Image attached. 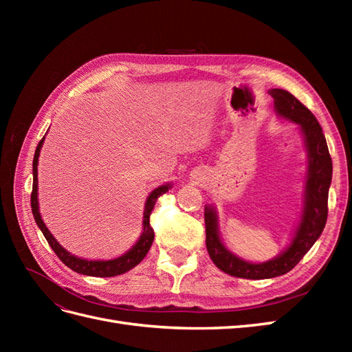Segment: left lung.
I'll return each mask as SVG.
<instances>
[{
	"mask_svg": "<svg viewBox=\"0 0 352 352\" xmlns=\"http://www.w3.org/2000/svg\"><path fill=\"white\" fill-rule=\"evenodd\" d=\"M270 95L274 100V109L278 116L296 123L304 136L308 157L304 208L301 221L298 223L295 235L287 248L273 260L250 263L236 257L223 245L219 235L216 208L206 206V245L210 258L221 272L242 279H270L292 270L322 235L327 220V197L329 186L332 182V158L329 154L322 126L318 124L314 114L292 94L285 89H272Z\"/></svg>",
	"mask_w": 352,
	"mask_h": 352,
	"instance_id": "1",
	"label": "left lung"
}]
</instances>
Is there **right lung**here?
I'll return each mask as SVG.
<instances>
[{
    "mask_svg": "<svg viewBox=\"0 0 352 352\" xmlns=\"http://www.w3.org/2000/svg\"><path fill=\"white\" fill-rule=\"evenodd\" d=\"M44 140H45V136L39 141V144L36 146L35 155H34V167H32V170H34V185H32L30 206H32V212H34L36 225L41 229V232L44 233V236H45L47 242L50 243V247L52 248V251H54L57 254V257L63 263H65L67 267H70L73 272L80 273V274H87V276H95V278H111V276L122 274V273H126L127 270L133 269L136 264H140L144 260V257L146 255V252L150 251L153 241H154V230L150 225L151 211L155 206L158 197L166 194L167 190L172 188V185L166 184V185L155 188L153 192L150 194V197L146 198L145 210H144L142 235L140 236V239H138V242L133 245V247L126 254H123L122 257H117L114 260H107V261L79 258V257H76V255L70 254L69 251H66L65 248L61 247V245L56 241V238L51 235V232L48 230L44 220L41 219V214H39V206H38V157H39V151L42 148V144H44Z\"/></svg>",
    "mask_w": 352,
    "mask_h": 352,
    "instance_id": "obj_1",
    "label": "right lung"
}]
</instances>
